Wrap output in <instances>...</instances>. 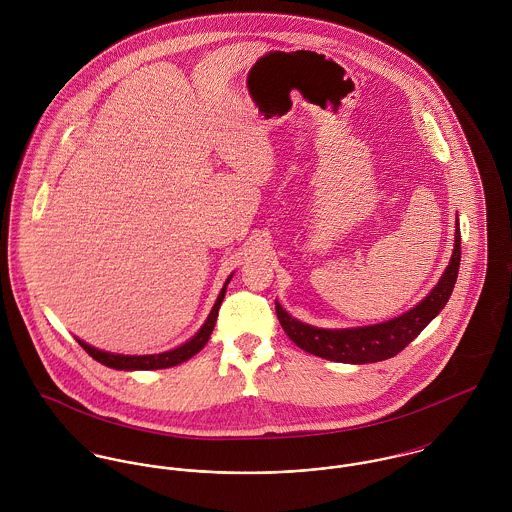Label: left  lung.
Listing matches in <instances>:
<instances>
[{
	"label": "left lung",
	"mask_w": 512,
	"mask_h": 512,
	"mask_svg": "<svg viewBox=\"0 0 512 512\" xmlns=\"http://www.w3.org/2000/svg\"><path fill=\"white\" fill-rule=\"evenodd\" d=\"M459 262H461V234L457 224L455 248L438 286L414 309L380 325L341 329V331L317 329L293 319L278 301H276V315L293 343L315 357L337 361V363H353V365L378 363L406 349L422 333V329L445 307L449 295L453 292V286L457 282Z\"/></svg>",
	"instance_id": "left-lung-1"
}]
</instances>
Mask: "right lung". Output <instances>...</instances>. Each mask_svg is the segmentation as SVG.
<instances>
[{
	"label": "right lung",
	"mask_w": 512,
	"mask_h": 512,
	"mask_svg": "<svg viewBox=\"0 0 512 512\" xmlns=\"http://www.w3.org/2000/svg\"><path fill=\"white\" fill-rule=\"evenodd\" d=\"M230 278L226 280L222 292L219 293V299L209 315V319L205 321V325L199 329V333L187 341L185 345L173 349V351H167V353H161V355H142V357H134V355H114V353H104V351H98L90 345H86L84 341L76 339L78 345L98 363L102 365L110 366V368H118V370H155V368H169V366L179 365L183 361H189L193 355H197L205 345L207 341L211 339V333L215 329V323H217V317H219L220 303L224 299V293H226V286H228Z\"/></svg>",
	"instance_id": "right-lung-1"
}]
</instances>
